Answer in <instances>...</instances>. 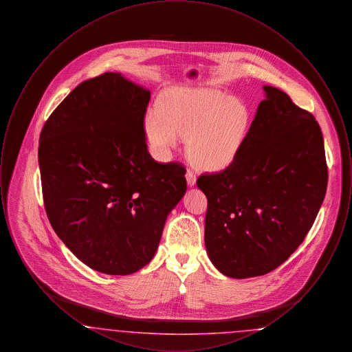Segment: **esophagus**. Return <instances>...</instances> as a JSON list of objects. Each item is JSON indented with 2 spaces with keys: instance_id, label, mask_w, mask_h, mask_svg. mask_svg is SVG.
Instances as JSON below:
<instances>
[{
  "instance_id": "obj_1",
  "label": "esophagus",
  "mask_w": 352,
  "mask_h": 352,
  "mask_svg": "<svg viewBox=\"0 0 352 352\" xmlns=\"http://www.w3.org/2000/svg\"><path fill=\"white\" fill-rule=\"evenodd\" d=\"M186 181H187V184L191 186V187L197 184V175L194 174V171L187 170V173H186Z\"/></svg>"
}]
</instances>
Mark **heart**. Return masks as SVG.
<instances>
[{
	"label": "heart",
	"instance_id": "b5f03b06",
	"mask_svg": "<svg viewBox=\"0 0 352 352\" xmlns=\"http://www.w3.org/2000/svg\"><path fill=\"white\" fill-rule=\"evenodd\" d=\"M250 109L230 96L201 89L168 91L145 116V132L160 154L186 138L188 161L199 170L232 165L251 129Z\"/></svg>",
	"mask_w": 352,
	"mask_h": 352
}]
</instances>
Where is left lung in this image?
Segmentation results:
<instances>
[{
    "mask_svg": "<svg viewBox=\"0 0 352 352\" xmlns=\"http://www.w3.org/2000/svg\"><path fill=\"white\" fill-rule=\"evenodd\" d=\"M247 141L234 164L203 174L204 244L232 278L280 267L310 231L327 188L322 131L314 116L278 88L264 85Z\"/></svg>",
    "mask_w": 352,
    "mask_h": 352,
    "instance_id": "1",
    "label": "left lung"
}]
</instances>
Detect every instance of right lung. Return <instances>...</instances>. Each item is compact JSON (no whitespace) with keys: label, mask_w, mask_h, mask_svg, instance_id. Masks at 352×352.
Returning <instances> with one entry per match:
<instances>
[{"label":"right lung","mask_w":352,"mask_h":352,"mask_svg":"<svg viewBox=\"0 0 352 352\" xmlns=\"http://www.w3.org/2000/svg\"><path fill=\"white\" fill-rule=\"evenodd\" d=\"M151 91L105 72L79 84L39 137L46 214L82 263L125 276L149 264L170 211L186 192V168L151 158L144 118Z\"/></svg>","instance_id":"right-lung-1"}]
</instances>
